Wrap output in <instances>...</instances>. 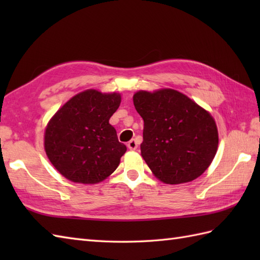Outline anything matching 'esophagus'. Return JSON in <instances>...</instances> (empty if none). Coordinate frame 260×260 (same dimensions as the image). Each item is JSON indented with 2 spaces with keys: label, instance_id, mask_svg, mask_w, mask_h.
I'll return each instance as SVG.
<instances>
[{
  "label": "esophagus",
  "instance_id": "1",
  "mask_svg": "<svg viewBox=\"0 0 260 260\" xmlns=\"http://www.w3.org/2000/svg\"><path fill=\"white\" fill-rule=\"evenodd\" d=\"M127 147L129 148V150L134 151L137 148V142L135 140H131L128 143H127Z\"/></svg>",
  "mask_w": 260,
  "mask_h": 260
}]
</instances>
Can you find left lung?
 Wrapping results in <instances>:
<instances>
[{"label": "left lung", "instance_id": "1", "mask_svg": "<svg viewBox=\"0 0 260 260\" xmlns=\"http://www.w3.org/2000/svg\"><path fill=\"white\" fill-rule=\"evenodd\" d=\"M134 106L144 120L141 153L154 175L168 184L199 178L217 153L214 119L173 89L139 91Z\"/></svg>", "mask_w": 260, "mask_h": 260}]
</instances>
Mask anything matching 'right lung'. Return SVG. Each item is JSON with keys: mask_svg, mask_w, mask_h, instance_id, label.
<instances>
[{"mask_svg": "<svg viewBox=\"0 0 260 260\" xmlns=\"http://www.w3.org/2000/svg\"><path fill=\"white\" fill-rule=\"evenodd\" d=\"M119 104L118 93L89 89L71 98L49 121L46 153L66 179L93 184L117 169L126 146L109 118Z\"/></svg>", "mask_w": 260, "mask_h": 260, "instance_id": "add662e5", "label": "right lung"}]
</instances>
